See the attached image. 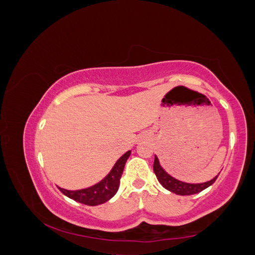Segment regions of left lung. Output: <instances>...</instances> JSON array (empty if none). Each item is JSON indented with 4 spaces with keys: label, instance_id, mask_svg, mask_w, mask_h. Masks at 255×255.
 Wrapping results in <instances>:
<instances>
[{
    "label": "left lung",
    "instance_id": "8db88e82",
    "mask_svg": "<svg viewBox=\"0 0 255 255\" xmlns=\"http://www.w3.org/2000/svg\"><path fill=\"white\" fill-rule=\"evenodd\" d=\"M153 171H154V174H156L158 181L162 184L163 188H166L167 190L176 194H180V196H190V194L200 192L204 190L206 188L210 187L218 178V176L214 177L212 180L204 183H186V182L179 181L177 179L169 176V174L163 170V169L160 167V164H159V160L157 157H154Z\"/></svg>",
    "mask_w": 255,
    "mask_h": 255
}]
</instances>
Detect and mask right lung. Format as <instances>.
<instances>
[{
	"label": "right lung",
	"mask_w": 255,
	"mask_h": 255,
	"mask_svg": "<svg viewBox=\"0 0 255 255\" xmlns=\"http://www.w3.org/2000/svg\"><path fill=\"white\" fill-rule=\"evenodd\" d=\"M130 152L131 151L129 150L125 154H123V156L118 159L117 162L115 163L112 171L109 172L101 182L95 184V186L75 191L66 190V189L62 188L58 189L66 197L71 198L77 202L86 204V206H98V204L105 203L116 194L119 188V182H121L125 163H126L128 157L130 156Z\"/></svg>",
	"instance_id": "add662e5"
}]
</instances>
